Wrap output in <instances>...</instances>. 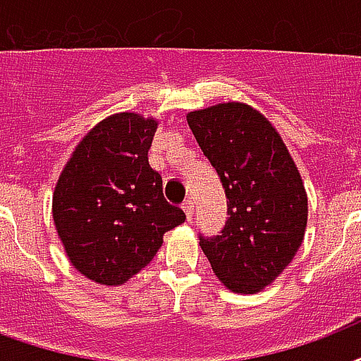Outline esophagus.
Masks as SVG:
<instances>
[{"label":"esophagus","mask_w":361,"mask_h":361,"mask_svg":"<svg viewBox=\"0 0 361 361\" xmlns=\"http://www.w3.org/2000/svg\"><path fill=\"white\" fill-rule=\"evenodd\" d=\"M183 211H184V214H186V219H188V220L194 219V201H192V200L184 201Z\"/></svg>","instance_id":"1"}]
</instances>
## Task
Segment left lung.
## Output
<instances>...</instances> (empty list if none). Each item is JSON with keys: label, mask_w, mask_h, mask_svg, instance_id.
I'll use <instances>...</instances> for the list:
<instances>
[{"label": "left lung", "mask_w": 361, "mask_h": 361, "mask_svg": "<svg viewBox=\"0 0 361 361\" xmlns=\"http://www.w3.org/2000/svg\"><path fill=\"white\" fill-rule=\"evenodd\" d=\"M186 120L230 201L222 235L201 239V250L228 290L258 294L303 243L309 216L303 178L281 133L258 109L216 103Z\"/></svg>", "instance_id": "left-lung-1"}]
</instances>
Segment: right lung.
<instances>
[{
	"instance_id": "add662e5",
	"label": "right lung",
	"mask_w": 361,
	"mask_h": 361,
	"mask_svg": "<svg viewBox=\"0 0 361 361\" xmlns=\"http://www.w3.org/2000/svg\"><path fill=\"white\" fill-rule=\"evenodd\" d=\"M158 120L116 113L97 122L75 147L52 194L58 239L86 279L120 286L150 264L164 233L186 220L164 197L149 166Z\"/></svg>"
}]
</instances>
